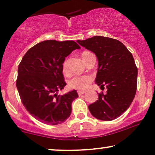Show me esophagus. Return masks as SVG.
<instances>
[{
    "label": "esophagus",
    "instance_id": "esophagus-1",
    "mask_svg": "<svg viewBox=\"0 0 155 155\" xmlns=\"http://www.w3.org/2000/svg\"><path fill=\"white\" fill-rule=\"evenodd\" d=\"M77 92H78V95H79V96H80V95H82L83 94L85 93L84 91H81V90H78Z\"/></svg>",
    "mask_w": 155,
    "mask_h": 155
}]
</instances>
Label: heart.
I'll use <instances>...</instances> for the list:
<instances>
[{
	"instance_id": "heart-1",
	"label": "heart",
	"mask_w": 155,
	"mask_h": 155,
	"mask_svg": "<svg viewBox=\"0 0 155 155\" xmlns=\"http://www.w3.org/2000/svg\"><path fill=\"white\" fill-rule=\"evenodd\" d=\"M88 53L87 51L83 52V54ZM63 71L64 73H66L68 71L67 63L65 61L63 64ZM92 82V77L88 75H82V76H73L68 80V85L71 88L76 89V90H84L88 87L90 84Z\"/></svg>"
}]
</instances>
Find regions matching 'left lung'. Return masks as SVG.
Segmentation results:
<instances>
[{
    "label": "left lung",
    "mask_w": 155,
    "mask_h": 155,
    "mask_svg": "<svg viewBox=\"0 0 155 155\" xmlns=\"http://www.w3.org/2000/svg\"><path fill=\"white\" fill-rule=\"evenodd\" d=\"M77 42L96 55L98 68L95 83L107 88L106 95L100 93L98 100L89 105V110L97 120H115L130 107L136 95L138 68L134 58L116 39L95 35Z\"/></svg>",
    "instance_id": "8db88e82"
}]
</instances>
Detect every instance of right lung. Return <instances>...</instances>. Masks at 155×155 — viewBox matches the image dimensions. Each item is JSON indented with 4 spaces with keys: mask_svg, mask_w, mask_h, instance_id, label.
I'll use <instances>...</instances> for the list:
<instances>
[{
    "mask_svg": "<svg viewBox=\"0 0 155 155\" xmlns=\"http://www.w3.org/2000/svg\"><path fill=\"white\" fill-rule=\"evenodd\" d=\"M80 48L74 41L47 40L33 46L22 58L17 88L25 108L40 122L56 125L70 117L77 92L63 95L57 92L66 85L63 74L65 58Z\"/></svg>",
    "mask_w": 155,
    "mask_h": 155,
    "instance_id": "add662e5",
    "label": "right lung"
}]
</instances>
